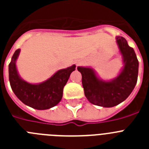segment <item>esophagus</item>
I'll list each match as a JSON object with an SVG mask.
<instances>
[{"label":"esophagus","mask_w":149,"mask_h":149,"mask_svg":"<svg viewBox=\"0 0 149 149\" xmlns=\"http://www.w3.org/2000/svg\"><path fill=\"white\" fill-rule=\"evenodd\" d=\"M80 64H81V62H77V63H76V65H80Z\"/></svg>","instance_id":"1"}]
</instances>
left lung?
<instances>
[{
	"instance_id": "1",
	"label": "left lung",
	"mask_w": 149,
	"mask_h": 149,
	"mask_svg": "<svg viewBox=\"0 0 149 149\" xmlns=\"http://www.w3.org/2000/svg\"><path fill=\"white\" fill-rule=\"evenodd\" d=\"M116 42L123 64L116 77L106 81L92 67H77L82 75L84 94L93 104L103 107L116 106L131 95L137 82L139 62L134 48L122 36H116Z\"/></svg>"
}]
</instances>
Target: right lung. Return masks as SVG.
I'll use <instances>...</instances> for the list:
<instances>
[{"label":"right lung","instance_id":"obj_1","mask_svg":"<svg viewBox=\"0 0 149 149\" xmlns=\"http://www.w3.org/2000/svg\"><path fill=\"white\" fill-rule=\"evenodd\" d=\"M20 52V49L15 51L9 65L10 86L17 98L27 106L36 110H48L58 104L63 98V87L71 73L75 70L76 65L74 64L56 71L43 82L31 84L22 78L17 69L16 61Z\"/></svg>","mask_w":149,"mask_h":149}]
</instances>
